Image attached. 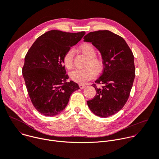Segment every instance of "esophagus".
Instances as JSON below:
<instances>
[{
  "mask_svg": "<svg viewBox=\"0 0 159 159\" xmlns=\"http://www.w3.org/2000/svg\"><path fill=\"white\" fill-rule=\"evenodd\" d=\"M85 87V86L84 85H83V84H80V85H79V87H80L81 89H83Z\"/></svg>",
  "mask_w": 159,
  "mask_h": 159,
  "instance_id": "obj_1",
  "label": "esophagus"
}]
</instances>
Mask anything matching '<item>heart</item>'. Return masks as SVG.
<instances>
[{
  "instance_id": "heart-1",
  "label": "heart",
  "mask_w": 159,
  "mask_h": 159,
  "mask_svg": "<svg viewBox=\"0 0 159 159\" xmlns=\"http://www.w3.org/2000/svg\"><path fill=\"white\" fill-rule=\"evenodd\" d=\"M79 50L88 60L85 66L86 68L81 70H74L70 72V78L78 84H85L90 80L93 79L96 73H100L104 66V63L101 58L96 56V50L91 43H85L79 47ZM74 51L73 49L68 50L64 54L62 59L63 64L67 69H71L74 65Z\"/></svg>"
}]
</instances>
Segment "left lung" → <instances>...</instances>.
Returning a JSON list of instances; mask_svg holds the SVG:
<instances>
[{
    "mask_svg": "<svg viewBox=\"0 0 159 159\" xmlns=\"http://www.w3.org/2000/svg\"><path fill=\"white\" fill-rule=\"evenodd\" d=\"M84 41L91 42L99 50L104 63L102 74L93 84L96 94L87 105L99 117L112 116L123 107L129 96L135 77L133 52L122 37L108 30L90 32ZM97 84L103 86L98 88Z\"/></svg>",
    "mask_w": 159,
    "mask_h": 159,
    "instance_id": "1",
    "label": "left lung"
}]
</instances>
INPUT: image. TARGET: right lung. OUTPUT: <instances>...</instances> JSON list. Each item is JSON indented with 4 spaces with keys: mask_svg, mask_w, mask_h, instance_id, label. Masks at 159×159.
<instances>
[{
    "mask_svg": "<svg viewBox=\"0 0 159 159\" xmlns=\"http://www.w3.org/2000/svg\"><path fill=\"white\" fill-rule=\"evenodd\" d=\"M85 34V31H49L38 37L28 51L22 75L31 102L42 115H58L66 106L71 94L80 89L74 81H66L69 75L62 59Z\"/></svg>",
    "mask_w": 159,
    "mask_h": 159,
    "instance_id": "obj_1",
    "label": "right lung"
}]
</instances>
